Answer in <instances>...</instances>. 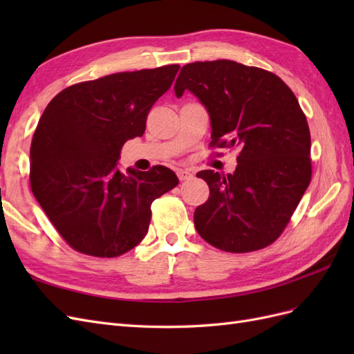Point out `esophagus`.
Returning <instances> with one entry per match:
<instances>
[{
	"instance_id": "34e87169",
	"label": "esophagus",
	"mask_w": 354,
	"mask_h": 354,
	"mask_svg": "<svg viewBox=\"0 0 354 354\" xmlns=\"http://www.w3.org/2000/svg\"><path fill=\"white\" fill-rule=\"evenodd\" d=\"M177 176L181 181H183V180H189L194 174H192L189 169H177Z\"/></svg>"
}]
</instances>
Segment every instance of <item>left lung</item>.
Masks as SVG:
<instances>
[{
    "instance_id": "obj_1",
    "label": "left lung",
    "mask_w": 354,
    "mask_h": 354,
    "mask_svg": "<svg viewBox=\"0 0 354 354\" xmlns=\"http://www.w3.org/2000/svg\"><path fill=\"white\" fill-rule=\"evenodd\" d=\"M199 99L211 121V146L239 149L233 174L199 171L209 198L194 214L212 246L250 252L274 242L312 178L310 131L291 88L274 73L233 60L195 62L174 84Z\"/></svg>"
}]
</instances>
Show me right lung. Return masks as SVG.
<instances>
[{
    "label": "right lung",
    "instance_id": "1",
    "mask_svg": "<svg viewBox=\"0 0 354 354\" xmlns=\"http://www.w3.org/2000/svg\"><path fill=\"white\" fill-rule=\"evenodd\" d=\"M178 65L71 85L42 113L30 145L34 196L73 250L118 257L146 236L152 202L178 185L173 169H120L127 140L142 137Z\"/></svg>",
    "mask_w": 354,
    "mask_h": 354
}]
</instances>
